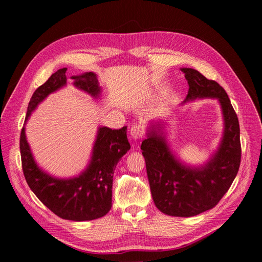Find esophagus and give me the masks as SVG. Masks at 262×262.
I'll return each mask as SVG.
<instances>
[{
  "label": "esophagus",
  "instance_id": "1",
  "mask_svg": "<svg viewBox=\"0 0 262 262\" xmlns=\"http://www.w3.org/2000/svg\"><path fill=\"white\" fill-rule=\"evenodd\" d=\"M130 136L134 141L141 140L143 138V130L141 129L140 125H133L130 130Z\"/></svg>",
  "mask_w": 262,
  "mask_h": 262
}]
</instances>
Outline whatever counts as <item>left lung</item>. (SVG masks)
Returning <instances> with one entry per match:
<instances>
[{"label": "left lung", "mask_w": 262, "mask_h": 262, "mask_svg": "<svg viewBox=\"0 0 262 262\" xmlns=\"http://www.w3.org/2000/svg\"><path fill=\"white\" fill-rule=\"evenodd\" d=\"M189 84L188 101L217 99L224 121L223 137L209 161L192 166L172 152L162 119L150 121L141 149L156 208L171 216L189 217L211 210L227 192L241 165L239 122L226 92L194 69L181 68Z\"/></svg>", "instance_id": "8db88e82"}]
</instances>
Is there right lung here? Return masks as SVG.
I'll return each mask as SVG.
<instances>
[{"label":"right lung","instance_id":"right-lung-1","mask_svg":"<svg viewBox=\"0 0 262 262\" xmlns=\"http://www.w3.org/2000/svg\"><path fill=\"white\" fill-rule=\"evenodd\" d=\"M67 68L58 70L33 94L20 132V156L24 176L39 200L55 215L74 222L102 217L112 209L113 180L118 162L130 149L126 126L113 130L99 126L91 160L80 175L70 178L54 177L38 166L26 138L25 125L38 105L50 94L67 86ZM73 85L94 99H100L101 87L97 75L89 72L72 76Z\"/></svg>","mask_w":262,"mask_h":262}]
</instances>
